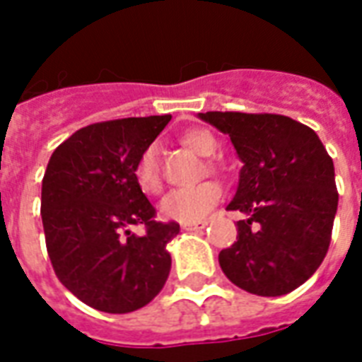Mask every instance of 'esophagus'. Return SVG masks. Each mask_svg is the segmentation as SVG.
I'll return each mask as SVG.
<instances>
[{
	"label": "esophagus",
	"mask_w": 362,
	"mask_h": 362,
	"mask_svg": "<svg viewBox=\"0 0 362 362\" xmlns=\"http://www.w3.org/2000/svg\"><path fill=\"white\" fill-rule=\"evenodd\" d=\"M205 226H206V220H201V222H193V224H182V230L197 231V230H203Z\"/></svg>",
	"instance_id": "1"
}]
</instances>
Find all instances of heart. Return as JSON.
<instances>
[{
	"instance_id": "heart-1",
	"label": "heart",
	"mask_w": 362,
	"mask_h": 362,
	"mask_svg": "<svg viewBox=\"0 0 362 362\" xmlns=\"http://www.w3.org/2000/svg\"><path fill=\"white\" fill-rule=\"evenodd\" d=\"M182 142L197 151L199 156H212L218 148V140L212 132L205 129H189L184 132ZM159 144L153 142L146 148L138 157L136 167H134V178L138 187L148 195H156L163 189L161 167H159ZM222 197V189L216 182L206 180L201 182L193 187L175 189L169 195H165L159 203V212L167 220H175L182 224H193L199 222L214 209L218 201Z\"/></svg>"
}]
</instances>
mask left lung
Instances as JSON below:
<instances>
[{
  "mask_svg": "<svg viewBox=\"0 0 362 362\" xmlns=\"http://www.w3.org/2000/svg\"><path fill=\"white\" fill-rule=\"evenodd\" d=\"M243 167L230 211L237 241L218 255L226 277L256 296L288 294L327 256L338 211L334 163L313 129L286 115L206 112Z\"/></svg>",
  "mask_w": 362,
  "mask_h": 362,
  "instance_id": "left-lung-1",
  "label": "left lung"
}]
</instances>
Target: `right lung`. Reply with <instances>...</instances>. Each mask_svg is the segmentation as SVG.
<instances>
[{"instance_id":"right-lung-1","label":"right lung","mask_w":362,"mask_h":362,"mask_svg":"<svg viewBox=\"0 0 362 362\" xmlns=\"http://www.w3.org/2000/svg\"><path fill=\"white\" fill-rule=\"evenodd\" d=\"M170 115L83 127L52 151L41 184V220L52 269L68 291L104 313H131L161 292L176 222H156L138 187L140 153ZM146 226L136 236L129 225ZM126 233L123 234L122 231Z\"/></svg>"}]
</instances>
